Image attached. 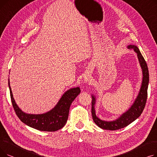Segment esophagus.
Returning <instances> with one entry per match:
<instances>
[{"instance_id":"34e87169","label":"esophagus","mask_w":157,"mask_h":157,"mask_svg":"<svg viewBox=\"0 0 157 157\" xmlns=\"http://www.w3.org/2000/svg\"><path fill=\"white\" fill-rule=\"evenodd\" d=\"M89 81H90V80L88 79V78H85V79H84V83H88Z\"/></svg>"}]
</instances>
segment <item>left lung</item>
I'll use <instances>...</instances> for the list:
<instances>
[{"instance_id": "8db88e82", "label": "left lung", "mask_w": 157, "mask_h": 157, "mask_svg": "<svg viewBox=\"0 0 157 157\" xmlns=\"http://www.w3.org/2000/svg\"><path fill=\"white\" fill-rule=\"evenodd\" d=\"M127 47L133 49L137 53L138 60L143 72L141 86L136 98L130 108L121 114L118 118L113 121L102 120L97 117L95 109L96 97L95 95L92 94V114L93 120L98 127L104 130H116L127 127L141 116L146 105L147 96V87L149 83V72H148L147 65L137 46L130 44L127 46Z\"/></svg>"}]
</instances>
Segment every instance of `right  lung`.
Segmentation results:
<instances>
[{"label":"right lung","mask_w":157,"mask_h":157,"mask_svg":"<svg viewBox=\"0 0 157 157\" xmlns=\"http://www.w3.org/2000/svg\"><path fill=\"white\" fill-rule=\"evenodd\" d=\"M11 102L15 113L20 120L27 125L40 131L55 132L62 128L67 121L70 106L76 97L80 94L79 86L67 90L59 101L50 111L43 114H29L23 112L16 104L8 81Z\"/></svg>","instance_id":"add662e5"}]
</instances>
